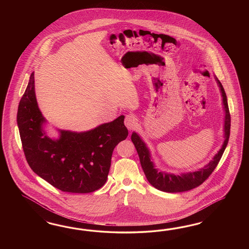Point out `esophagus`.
<instances>
[{
    "label": "esophagus",
    "instance_id": "obj_1",
    "mask_svg": "<svg viewBox=\"0 0 249 249\" xmlns=\"http://www.w3.org/2000/svg\"><path fill=\"white\" fill-rule=\"evenodd\" d=\"M124 123H125V126L128 128V130L133 129L137 125V120H136L135 116H133L131 114H128L125 117Z\"/></svg>",
    "mask_w": 249,
    "mask_h": 249
}]
</instances>
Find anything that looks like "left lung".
Wrapping results in <instances>:
<instances>
[{"label": "left lung", "instance_id": "1", "mask_svg": "<svg viewBox=\"0 0 249 249\" xmlns=\"http://www.w3.org/2000/svg\"><path fill=\"white\" fill-rule=\"evenodd\" d=\"M215 80L217 82L222 98H223V106L226 113L225 122H224L225 141L221 149L213 156L211 161H209V163L203 167L202 169H199L198 171H195V172L181 174L180 175H175V174L165 173V172H159L158 169L155 168L154 162L152 161L149 148L142 141L141 136L136 132H132L131 141L134 144L137 152L139 154L141 165L142 167V170L147 180L153 187L166 193H181V192L192 190L201 185L210 176V174L213 172V170L218 164L219 160L226 150V145L228 143V140L230 136L231 118H230L225 89L216 76H215Z\"/></svg>", "mask_w": 249, "mask_h": 249}]
</instances>
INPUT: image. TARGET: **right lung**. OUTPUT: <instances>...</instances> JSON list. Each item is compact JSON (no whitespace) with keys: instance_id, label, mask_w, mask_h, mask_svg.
Masks as SVG:
<instances>
[{"instance_id":"add662e5","label":"right lung","mask_w":249,"mask_h":249,"mask_svg":"<svg viewBox=\"0 0 249 249\" xmlns=\"http://www.w3.org/2000/svg\"><path fill=\"white\" fill-rule=\"evenodd\" d=\"M124 118L83 132L57 129L59 138L51 139L44 129L33 72L18 106L17 124L26 160L38 176L63 192L88 194L105 184L114 148L128 137Z\"/></svg>"}]
</instances>
